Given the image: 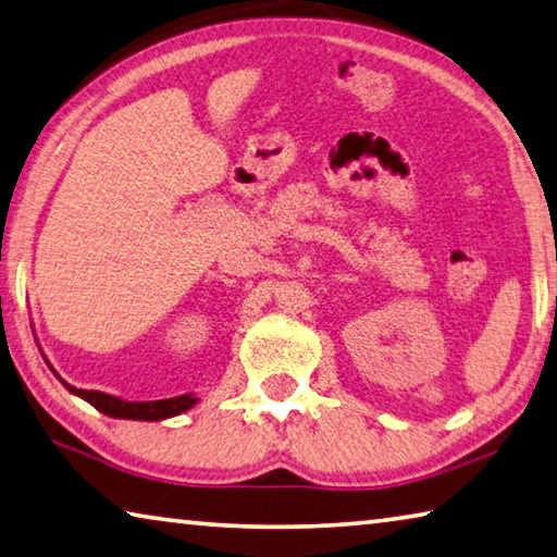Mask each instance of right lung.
Listing matches in <instances>:
<instances>
[{
  "instance_id": "right-lung-1",
  "label": "right lung",
  "mask_w": 557,
  "mask_h": 557,
  "mask_svg": "<svg viewBox=\"0 0 557 557\" xmlns=\"http://www.w3.org/2000/svg\"><path fill=\"white\" fill-rule=\"evenodd\" d=\"M53 374H55V369H53ZM61 384L71 394L81 396L83 401L95 406L100 413L110 416V418H126V421H165V418H173V416H181L183 411H190V408L198 404V398H195L193 394L163 398V401H124V398L104 394V392H85V388H75L67 382H63V379H61Z\"/></svg>"
}]
</instances>
